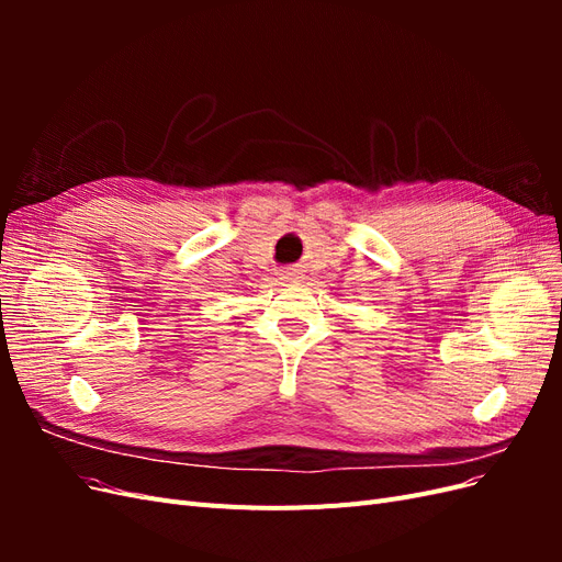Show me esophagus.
<instances>
[{
    "label": "esophagus",
    "instance_id": "esophagus-1",
    "mask_svg": "<svg viewBox=\"0 0 562 562\" xmlns=\"http://www.w3.org/2000/svg\"><path fill=\"white\" fill-rule=\"evenodd\" d=\"M281 279H283V281H295V279H297V274H295V269H285V271H283V274H281Z\"/></svg>",
    "mask_w": 562,
    "mask_h": 562
}]
</instances>
